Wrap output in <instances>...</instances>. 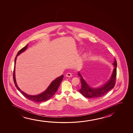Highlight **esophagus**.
<instances>
[{
  "label": "esophagus",
  "instance_id": "34e87169",
  "mask_svg": "<svg viewBox=\"0 0 133 133\" xmlns=\"http://www.w3.org/2000/svg\"><path fill=\"white\" fill-rule=\"evenodd\" d=\"M72 75L71 73H67L66 74V76H67L68 77H72Z\"/></svg>",
  "mask_w": 133,
  "mask_h": 133
}]
</instances>
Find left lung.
<instances>
[{"label":"left lung","mask_w":133,"mask_h":133,"mask_svg":"<svg viewBox=\"0 0 133 133\" xmlns=\"http://www.w3.org/2000/svg\"><path fill=\"white\" fill-rule=\"evenodd\" d=\"M113 64L114 66V69L111 78L104 84V85L97 88H93L89 86V85L83 79L80 73L78 72V75L81 77V82L82 84L81 88L79 90V91L82 94V95L87 98H99L104 96L108 92L114 88L115 84L116 77L117 62L116 59L115 60Z\"/></svg>","instance_id":"8db88e82"}]
</instances>
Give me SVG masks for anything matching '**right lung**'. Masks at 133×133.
<instances>
[{
    "label": "right lung",
    "instance_id": "right-lung-1",
    "mask_svg": "<svg viewBox=\"0 0 133 133\" xmlns=\"http://www.w3.org/2000/svg\"><path fill=\"white\" fill-rule=\"evenodd\" d=\"M28 44H27L24 48H22L18 52L17 55L16 57L15 58V61H14V70H13V80L14 82L15 83L16 87L17 88V89L19 91L21 94L24 96L25 97H26L27 99H29V100L35 102H45L46 101L50 99L52 96L56 92L58 88L59 87V85L61 83V82L63 80V76L62 75L58 77H57L56 79L55 80L53 81L51 83L50 85L49 86L48 88L46 89L45 91H44V92L42 93L41 94L37 95H35V96H31L29 95L28 94L25 93L24 92L22 91L21 90L18 86V85L16 83V81L15 79V68L16 61L17 59V57L21 53L24 51L26 50V49L28 47Z\"/></svg>",
    "mask_w": 133,
    "mask_h": 133
}]
</instances>
